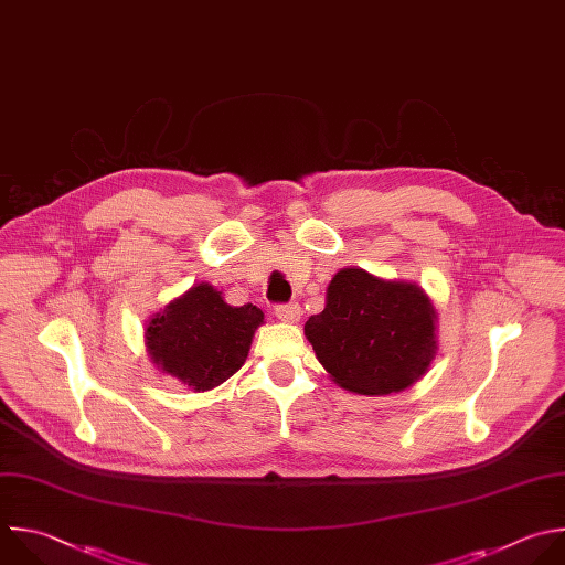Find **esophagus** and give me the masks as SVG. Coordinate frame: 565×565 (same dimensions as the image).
Instances as JSON below:
<instances>
[{"mask_svg": "<svg viewBox=\"0 0 565 565\" xmlns=\"http://www.w3.org/2000/svg\"><path fill=\"white\" fill-rule=\"evenodd\" d=\"M275 317L277 319H281V321H288V323H292V321H299V317H301V306L299 303H277L275 306Z\"/></svg>", "mask_w": 565, "mask_h": 565, "instance_id": "1", "label": "esophagus"}]
</instances>
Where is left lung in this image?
Here are the masks:
<instances>
[{"label": "left lung", "mask_w": 565, "mask_h": 565, "mask_svg": "<svg viewBox=\"0 0 565 565\" xmlns=\"http://www.w3.org/2000/svg\"><path fill=\"white\" fill-rule=\"evenodd\" d=\"M303 332L332 380L359 395L408 388L437 350L435 308L426 292L361 268L332 277L323 312L312 315Z\"/></svg>", "instance_id": "8db88e82"}]
</instances>
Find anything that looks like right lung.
<instances>
[{"instance_id":"1","label":"right lung","mask_w":565,"mask_h":565,"mask_svg":"<svg viewBox=\"0 0 565 565\" xmlns=\"http://www.w3.org/2000/svg\"><path fill=\"white\" fill-rule=\"evenodd\" d=\"M264 312L228 306L209 284H200L166 306L146 328L152 363L193 391L224 384L244 365Z\"/></svg>"}]
</instances>
